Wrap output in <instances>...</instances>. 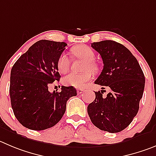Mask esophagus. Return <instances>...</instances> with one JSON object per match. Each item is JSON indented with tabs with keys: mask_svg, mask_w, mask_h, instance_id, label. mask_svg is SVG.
Segmentation results:
<instances>
[{
	"mask_svg": "<svg viewBox=\"0 0 156 156\" xmlns=\"http://www.w3.org/2000/svg\"><path fill=\"white\" fill-rule=\"evenodd\" d=\"M77 91H78V94H81L84 91V89H82V88H78Z\"/></svg>",
	"mask_w": 156,
	"mask_h": 156,
	"instance_id": "esophagus-1",
	"label": "esophagus"
}]
</instances>
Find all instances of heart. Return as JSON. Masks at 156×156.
I'll return each instance as SVG.
<instances>
[{
  "instance_id": "b5f03b06",
  "label": "heart",
  "mask_w": 156,
  "mask_h": 156,
  "mask_svg": "<svg viewBox=\"0 0 156 156\" xmlns=\"http://www.w3.org/2000/svg\"><path fill=\"white\" fill-rule=\"evenodd\" d=\"M71 52L75 57L86 61L84 65V71H87L81 74L70 73L64 78L63 83L68 86H73L77 88H84L86 86L87 83L92 78V74L88 70L97 72L98 70V65L94 62L95 55L92 49L87 45H78L74 48ZM70 59L66 54H62L58 62V71L61 73H65L68 71L70 67Z\"/></svg>"
}]
</instances>
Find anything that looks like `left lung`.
<instances>
[{
	"label": "left lung",
	"instance_id": "8db88e82",
	"mask_svg": "<svg viewBox=\"0 0 156 156\" xmlns=\"http://www.w3.org/2000/svg\"><path fill=\"white\" fill-rule=\"evenodd\" d=\"M101 55L103 70L94 81L111 91L104 96L96 91L88 105L91 122L99 129L116 133L127 128L137 115L145 88V75L137 59L124 45L106 40L91 43Z\"/></svg>",
	"mask_w": 156,
	"mask_h": 156
}]
</instances>
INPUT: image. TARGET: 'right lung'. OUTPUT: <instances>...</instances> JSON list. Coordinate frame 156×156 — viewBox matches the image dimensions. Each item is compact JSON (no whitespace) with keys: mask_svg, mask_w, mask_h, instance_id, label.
I'll return each instance as SVG.
<instances>
[{"mask_svg":"<svg viewBox=\"0 0 156 156\" xmlns=\"http://www.w3.org/2000/svg\"><path fill=\"white\" fill-rule=\"evenodd\" d=\"M67 44L41 40L14 63L10 79V98L16 119L24 127L41 131L62 119L67 101L77 95L73 86L50 92L48 86L61 78L58 62Z\"/></svg>","mask_w":156,"mask_h":156,"instance_id":"add662e5","label":"right lung"}]
</instances>
